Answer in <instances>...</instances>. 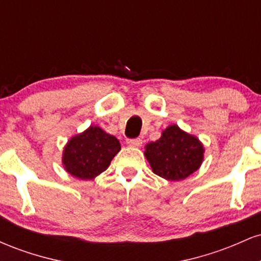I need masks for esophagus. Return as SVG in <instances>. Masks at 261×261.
I'll list each match as a JSON object with an SVG mask.
<instances>
[{
  "label": "esophagus",
  "mask_w": 261,
  "mask_h": 261,
  "mask_svg": "<svg viewBox=\"0 0 261 261\" xmlns=\"http://www.w3.org/2000/svg\"><path fill=\"white\" fill-rule=\"evenodd\" d=\"M126 143L128 146H131V147H141V145H142V140L141 139H130L126 141Z\"/></svg>",
  "instance_id": "obj_1"
}]
</instances>
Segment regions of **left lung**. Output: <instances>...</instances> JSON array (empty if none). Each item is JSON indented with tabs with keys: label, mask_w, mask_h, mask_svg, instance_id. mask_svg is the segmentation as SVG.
Wrapping results in <instances>:
<instances>
[{
	"label": "left lung",
	"mask_w": 261,
	"mask_h": 261,
	"mask_svg": "<svg viewBox=\"0 0 261 261\" xmlns=\"http://www.w3.org/2000/svg\"><path fill=\"white\" fill-rule=\"evenodd\" d=\"M202 142L173 124L162 131L161 139L145 146V155L152 172L170 181L188 178L201 167Z\"/></svg>",
	"instance_id": "1"
}]
</instances>
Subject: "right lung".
Listing matches in <instances>:
<instances>
[{
  "mask_svg": "<svg viewBox=\"0 0 261 261\" xmlns=\"http://www.w3.org/2000/svg\"><path fill=\"white\" fill-rule=\"evenodd\" d=\"M120 142L99 126L87 130L68 140L62 152V166L68 174L81 180H91L103 173L116 153Z\"/></svg>",
  "mask_w": 261,
  "mask_h": 261,
  "instance_id": "obj_1",
  "label": "right lung"
}]
</instances>
